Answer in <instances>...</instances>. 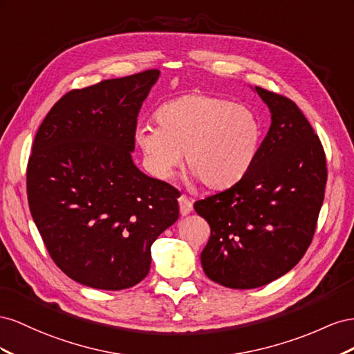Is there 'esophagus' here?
Instances as JSON below:
<instances>
[{"instance_id": "obj_1", "label": "esophagus", "mask_w": 354, "mask_h": 354, "mask_svg": "<svg viewBox=\"0 0 354 354\" xmlns=\"http://www.w3.org/2000/svg\"><path fill=\"white\" fill-rule=\"evenodd\" d=\"M193 210V200L188 198L187 196L179 197V212L183 216H187Z\"/></svg>"}]
</instances>
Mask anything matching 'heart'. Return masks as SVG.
<instances>
[{"label": "heart", "instance_id": "1", "mask_svg": "<svg viewBox=\"0 0 354 354\" xmlns=\"http://www.w3.org/2000/svg\"><path fill=\"white\" fill-rule=\"evenodd\" d=\"M157 126L135 130L148 170L169 179L185 160L191 175L210 189H225L243 178L257 157L261 124L252 109L205 93L171 99L156 113Z\"/></svg>", "mask_w": 354, "mask_h": 354}]
</instances>
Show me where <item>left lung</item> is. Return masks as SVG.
I'll return each mask as SVG.
<instances>
[{"label": "left lung", "mask_w": 354, "mask_h": 354, "mask_svg": "<svg viewBox=\"0 0 354 354\" xmlns=\"http://www.w3.org/2000/svg\"><path fill=\"white\" fill-rule=\"evenodd\" d=\"M271 114L268 133L237 184L196 201L210 225L200 255L205 274L231 289L271 283L304 257L326 187V158L290 99L252 87Z\"/></svg>", "instance_id": "left-lung-1"}]
</instances>
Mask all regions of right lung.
Returning <instances> with one entry per match:
<instances>
[{
	"mask_svg": "<svg viewBox=\"0 0 354 354\" xmlns=\"http://www.w3.org/2000/svg\"><path fill=\"white\" fill-rule=\"evenodd\" d=\"M158 77L151 69L73 90L35 135L29 209L55 264L84 286L138 285L151 246L178 221V191L132 158L139 109Z\"/></svg>",
	"mask_w": 354,
	"mask_h": 354,
	"instance_id": "add662e5",
	"label": "right lung"
}]
</instances>
